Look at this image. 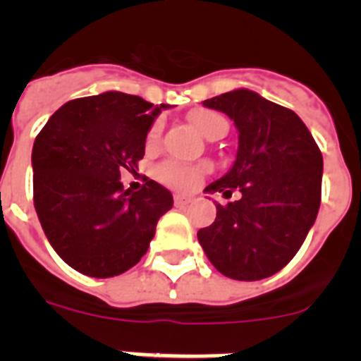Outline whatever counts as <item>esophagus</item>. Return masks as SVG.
<instances>
[{"label":"esophagus","mask_w":361,"mask_h":361,"mask_svg":"<svg viewBox=\"0 0 361 361\" xmlns=\"http://www.w3.org/2000/svg\"><path fill=\"white\" fill-rule=\"evenodd\" d=\"M191 200H193V197L180 195V193H177V195L173 197V202H175V206H177V208H183V206H188V204H190Z\"/></svg>","instance_id":"esophagus-1"}]
</instances>
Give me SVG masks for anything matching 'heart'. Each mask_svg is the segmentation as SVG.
Wrapping results in <instances>:
<instances>
[{
	"mask_svg": "<svg viewBox=\"0 0 361 361\" xmlns=\"http://www.w3.org/2000/svg\"><path fill=\"white\" fill-rule=\"evenodd\" d=\"M190 121L206 139L222 137L228 130V123H226L224 117L213 110H206V108H197V110L191 111ZM159 137H161V123H155L149 128L148 137H146L148 146L157 145ZM200 175H202V168H195V166L168 162V164H162L157 168V177L162 183L170 184L173 188H183V190L195 186L200 180Z\"/></svg>",
	"mask_w": 361,
	"mask_h": 361,
	"instance_id": "obj_1",
	"label": "heart"
}]
</instances>
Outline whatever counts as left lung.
I'll return each mask as SVG.
<instances>
[{
    "instance_id": "obj_1",
    "label": "left lung",
    "mask_w": 361,
    "mask_h": 361,
    "mask_svg": "<svg viewBox=\"0 0 361 361\" xmlns=\"http://www.w3.org/2000/svg\"><path fill=\"white\" fill-rule=\"evenodd\" d=\"M238 132L235 162L204 191L242 197L216 204V219L199 229L209 262L233 280H262L288 266L317 220L324 159L304 121L247 88L206 99Z\"/></svg>"
}]
</instances>
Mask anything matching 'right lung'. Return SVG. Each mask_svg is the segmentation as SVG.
Here are the masks:
<instances>
[{"instance_id": "right-lung-1", "label": "right lung", "mask_w": 361, "mask_h": 361, "mask_svg": "<svg viewBox=\"0 0 361 361\" xmlns=\"http://www.w3.org/2000/svg\"><path fill=\"white\" fill-rule=\"evenodd\" d=\"M166 104L103 92L68 101L32 148L34 206L56 253L94 279L117 276L148 251L173 197L155 180L123 190L121 170L145 157L146 135Z\"/></svg>"}]
</instances>
